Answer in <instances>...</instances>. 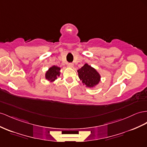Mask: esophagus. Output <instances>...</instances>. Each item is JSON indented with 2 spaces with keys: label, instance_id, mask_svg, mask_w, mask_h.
<instances>
[{
  "label": "esophagus",
  "instance_id": "esophagus-1",
  "mask_svg": "<svg viewBox=\"0 0 147 147\" xmlns=\"http://www.w3.org/2000/svg\"><path fill=\"white\" fill-rule=\"evenodd\" d=\"M67 65H68V67H74V64H72V63H68V64H67Z\"/></svg>",
  "mask_w": 147,
  "mask_h": 147
}]
</instances>
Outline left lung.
Here are the masks:
<instances>
[{"label":"left lung","instance_id":"left-lung-1","mask_svg":"<svg viewBox=\"0 0 147 147\" xmlns=\"http://www.w3.org/2000/svg\"><path fill=\"white\" fill-rule=\"evenodd\" d=\"M78 77L87 87H93L100 81V75L93 67L85 64L78 70Z\"/></svg>","mask_w":147,"mask_h":147}]
</instances>
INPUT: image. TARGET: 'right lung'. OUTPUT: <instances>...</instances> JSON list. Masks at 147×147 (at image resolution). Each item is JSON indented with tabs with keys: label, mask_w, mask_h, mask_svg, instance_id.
Returning a JSON list of instances; mask_svg holds the SVG:
<instances>
[{
	"label": "right lung",
	"mask_w": 147,
	"mask_h": 147,
	"mask_svg": "<svg viewBox=\"0 0 147 147\" xmlns=\"http://www.w3.org/2000/svg\"><path fill=\"white\" fill-rule=\"evenodd\" d=\"M61 69L57 66H53L46 74V78L51 82L54 81L60 75Z\"/></svg>",
	"instance_id": "1"
}]
</instances>
